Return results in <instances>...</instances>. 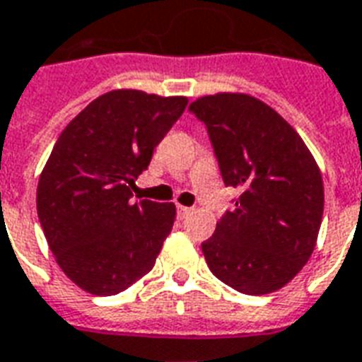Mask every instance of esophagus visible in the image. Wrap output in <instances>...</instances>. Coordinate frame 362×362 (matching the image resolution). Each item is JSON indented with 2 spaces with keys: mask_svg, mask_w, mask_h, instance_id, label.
I'll return each mask as SVG.
<instances>
[{
  "mask_svg": "<svg viewBox=\"0 0 362 362\" xmlns=\"http://www.w3.org/2000/svg\"><path fill=\"white\" fill-rule=\"evenodd\" d=\"M176 213H178V216H180V218H188V216L194 213V209L184 207V205H178V207H176Z\"/></svg>",
  "mask_w": 362,
  "mask_h": 362,
  "instance_id": "obj_1",
  "label": "esophagus"
}]
</instances>
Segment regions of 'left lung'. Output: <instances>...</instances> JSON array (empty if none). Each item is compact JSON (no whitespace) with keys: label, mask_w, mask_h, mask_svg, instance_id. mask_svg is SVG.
<instances>
[{"label":"left lung","mask_w":362,"mask_h":362,"mask_svg":"<svg viewBox=\"0 0 362 362\" xmlns=\"http://www.w3.org/2000/svg\"><path fill=\"white\" fill-rule=\"evenodd\" d=\"M189 111L207 127L224 184L240 189L234 211L202 243L209 269L247 296L280 290L317 245L324 211L317 160L293 127L253 95H203Z\"/></svg>","instance_id":"8db88e82"}]
</instances>
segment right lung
Here are the masks:
<instances>
[{"label": "right lung", "mask_w": 362, "mask_h": 362, "mask_svg": "<svg viewBox=\"0 0 362 362\" xmlns=\"http://www.w3.org/2000/svg\"><path fill=\"white\" fill-rule=\"evenodd\" d=\"M186 105L184 95L113 90L55 141L38 180V218L61 270L88 293L115 296L153 269L176 207L132 203V186Z\"/></svg>", "instance_id": "obj_1"}]
</instances>
